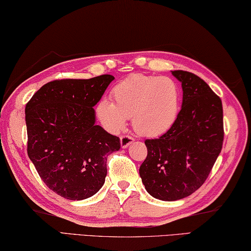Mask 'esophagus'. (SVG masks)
<instances>
[{
  "label": "esophagus",
  "mask_w": 251,
  "mask_h": 251,
  "mask_svg": "<svg viewBox=\"0 0 251 251\" xmlns=\"http://www.w3.org/2000/svg\"><path fill=\"white\" fill-rule=\"evenodd\" d=\"M133 141H134V139L132 137H130V135H122V137L120 138L121 148L129 147Z\"/></svg>",
  "instance_id": "obj_1"
}]
</instances>
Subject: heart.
Wrapping results in <instances>:
<instances>
[{
    "label": "heart",
    "mask_w": 251,
    "mask_h": 251,
    "mask_svg": "<svg viewBox=\"0 0 251 251\" xmlns=\"http://www.w3.org/2000/svg\"><path fill=\"white\" fill-rule=\"evenodd\" d=\"M114 100L101 99L97 117L104 128L118 133L132 118L134 131L143 137H159L171 129L178 118L181 93L178 83L167 76L132 75L112 89Z\"/></svg>",
    "instance_id": "obj_1"
}]
</instances>
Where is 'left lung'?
<instances>
[{"mask_svg":"<svg viewBox=\"0 0 251 251\" xmlns=\"http://www.w3.org/2000/svg\"><path fill=\"white\" fill-rule=\"evenodd\" d=\"M171 73L181 82V110L170 130L145 141L148 154L139 169L146 190L163 201L183 199L198 190L224 142L221 99L194 73Z\"/></svg>","mask_w":251,"mask_h":251,"instance_id":"1","label":"left lung"}]
</instances>
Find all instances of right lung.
<instances>
[{
    "instance_id": "obj_1",
    "label": "right lung",
    "mask_w": 251,
    "mask_h": 251,
    "mask_svg": "<svg viewBox=\"0 0 251 251\" xmlns=\"http://www.w3.org/2000/svg\"><path fill=\"white\" fill-rule=\"evenodd\" d=\"M113 75L63 79L44 84L25 106L27 154L43 182L61 197L96 195L106 176V157L120 139L96 125V105Z\"/></svg>"
}]
</instances>
